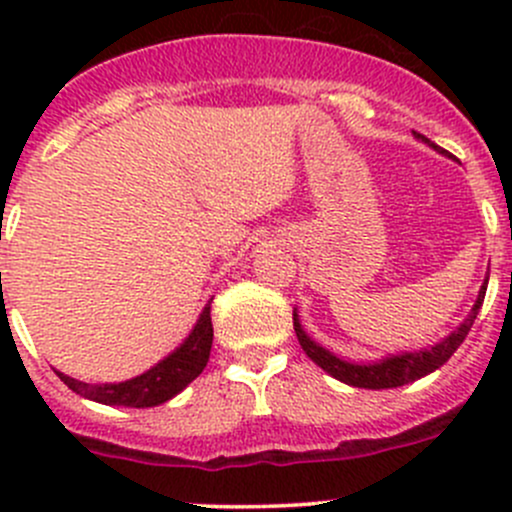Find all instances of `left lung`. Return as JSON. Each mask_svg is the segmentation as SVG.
Wrapping results in <instances>:
<instances>
[{
  "label": "left lung",
  "instance_id": "1",
  "mask_svg": "<svg viewBox=\"0 0 512 512\" xmlns=\"http://www.w3.org/2000/svg\"><path fill=\"white\" fill-rule=\"evenodd\" d=\"M418 138H423V136H418ZM423 141H428V138H423ZM485 287H488V280H485L483 289H480L478 302L473 304L468 319L456 329V332L451 334V337H446L441 344H436V347H431V349H423V352H414V354L389 356V359L379 361V364H349V361L337 359V356L329 354L327 349H322L319 344H314L312 339L304 334L297 314H294V332H297L299 347L304 349V354H307L314 364L322 366L327 374H332L334 379L344 381V384H349V386H359V389H396V386H404V384H409V381H416V379H421V376L431 374V371H436L438 366H443L448 359H451L453 352H456V349L463 344L466 334L471 332L473 319H476L480 304H483Z\"/></svg>",
  "mask_w": 512,
  "mask_h": 512
}]
</instances>
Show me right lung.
Masks as SVG:
<instances>
[{
    "label": "right lung",
    "mask_w": 512,
    "mask_h": 512,
    "mask_svg": "<svg viewBox=\"0 0 512 512\" xmlns=\"http://www.w3.org/2000/svg\"><path fill=\"white\" fill-rule=\"evenodd\" d=\"M210 347H213V319H210L208 304L190 337L183 342V347L175 349L168 359H163L136 379L123 381V384H84V381L71 379L61 371H56V374L71 391L98 401V404L148 409V406L165 404L175 394H180L190 381L198 379L210 359Z\"/></svg>",
    "instance_id": "right-lung-1"
}]
</instances>
